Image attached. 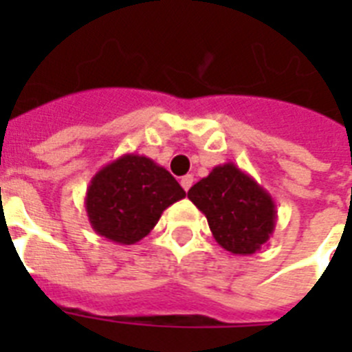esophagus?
<instances>
[{"mask_svg": "<svg viewBox=\"0 0 352 352\" xmlns=\"http://www.w3.org/2000/svg\"><path fill=\"white\" fill-rule=\"evenodd\" d=\"M192 184H193V177L192 175H184L181 179V186L184 188V190H190V188H192Z\"/></svg>", "mask_w": 352, "mask_h": 352, "instance_id": "34e87169", "label": "esophagus"}]
</instances>
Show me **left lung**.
Returning <instances> with one entry per match:
<instances>
[{
	"mask_svg": "<svg viewBox=\"0 0 352 352\" xmlns=\"http://www.w3.org/2000/svg\"><path fill=\"white\" fill-rule=\"evenodd\" d=\"M188 199L206 215L214 239L235 256L261 250L276 228L272 195L234 162L215 166L190 188Z\"/></svg>",
	"mask_w": 352,
	"mask_h": 352,
	"instance_id": "obj_1",
	"label": "left lung"
}]
</instances>
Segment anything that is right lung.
<instances>
[{
	"instance_id": "right-lung-1",
	"label": "right lung",
	"mask_w": 352,
	"mask_h": 352,
	"mask_svg": "<svg viewBox=\"0 0 352 352\" xmlns=\"http://www.w3.org/2000/svg\"><path fill=\"white\" fill-rule=\"evenodd\" d=\"M182 197L186 192L166 168L144 155L126 153L91 179L85 212L96 234L117 245H135Z\"/></svg>"
}]
</instances>
